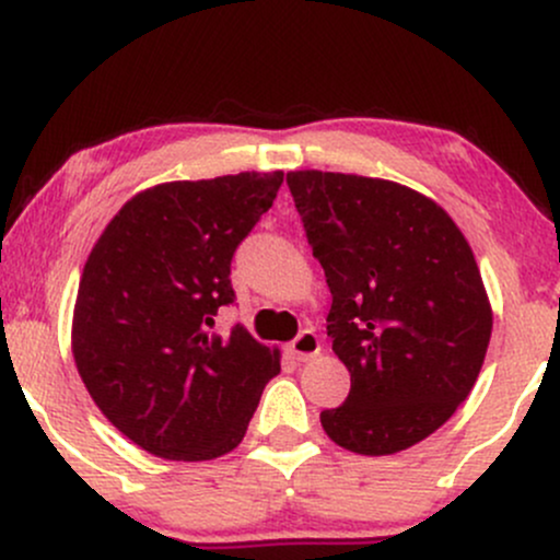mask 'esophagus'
I'll use <instances>...</instances> for the list:
<instances>
[{
	"label": "esophagus",
	"instance_id": "34e87169",
	"mask_svg": "<svg viewBox=\"0 0 560 560\" xmlns=\"http://www.w3.org/2000/svg\"><path fill=\"white\" fill-rule=\"evenodd\" d=\"M289 352H292L298 361H311V358H316L320 352V342H318L316 331H311V329L300 331L298 337L292 339V345H289Z\"/></svg>",
	"mask_w": 560,
	"mask_h": 560
}]
</instances>
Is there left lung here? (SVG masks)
<instances>
[{
	"instance_id": "8db88e82",
	"label": "left lung",
	"mask_w": 560,
	"mask_h": 560,
	"mask_svg": "<svg viewBox=\"0 0 560 560\" xmlns=\"http://www.w3.org/2000/svg\"><path fill=\"white\" fill-rule=\"evenodd\" d=\"M326 273L331 350L350 395L320 413L339 447H413L466 400L485 363L492 307L466 236L434 199L355 173H287Z\"/></svg>"
}]
</instances>
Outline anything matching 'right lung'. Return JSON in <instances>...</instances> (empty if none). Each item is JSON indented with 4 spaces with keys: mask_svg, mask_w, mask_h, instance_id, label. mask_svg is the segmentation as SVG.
Returning a JSON list of instances; mask_svg holds the SVG:
<instances>
[{
    "mask_svg": "<svg viewBox=\"0 0 560 560\" xmlns=\"http://www.w3.org/2000/svg\"><path fill=\"white\" fill-rule=\"evenodd\" d=\"M284 173L171 182L131 197L83 266L73 358L96 408L147 453L213 460L242 442L279 350L244 326L215 331L234 302L231 258L273 205Z\"/></svg>",
    "mask_w": 560,
    "mask_h": 560,
    "instance_id": "add662e5",
    "label": "right lung"
}]
</instances>
